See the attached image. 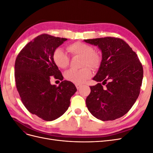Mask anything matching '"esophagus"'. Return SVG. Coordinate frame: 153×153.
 <instances>
[{"label":"esophagus","instance_id":"esophagus-1","mask_svg":"<svg viewBox=\"0 0 153 153\" xmlns=\"http://www.w3.org/2000/svg\"><path fill=\"white\" fill-rule=\"evenodd\" d=\"M75 86H76V89H77L78 90H79V89H80V88H81V87H82V85H79V84H76Z\"/></svg>","mask_w":153,"mask_h":153}]
</instances>
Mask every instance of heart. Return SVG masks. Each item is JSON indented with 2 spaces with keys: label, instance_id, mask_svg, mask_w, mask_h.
Listing matches in <instances>:
<instances>
[{
  "label": "heart",
  "instance_id": "heart-1",
  "mask_svg": "<svg viewBox=\"0 0 153 153\" xmlns=\"http://www.w3.org/2000/svg\"><path fill=\"white\" fill-rule=\"evenodd\" d=\"M68 50L73 55L82 57V66L84 67L81 69H71L66 72V80L76 84H82L91 76L92 71L89 66L94 69L100 67L101 62V55L94 52L92 46L85 43L77 41L68 47ZM53 61L58 68H66L69 64V58L66 53L61 48H57L53 53Z\"/></svg>",
  "mask_w": 153,
  "mask_h": 153
}]
</instances>
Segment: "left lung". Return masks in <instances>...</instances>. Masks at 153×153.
I'll return each instance as SVG.
<instances>
[{"mask_svg": "<svg viewBox=\"0 0 153 153\" xmlns=\"http://www.w3.org/2000/svg\"><path fill=\"white\" fill-rule=\"evenodd\" d=\"M84 41L98 46L102 53L100 66L92 78L102 84L90 87L87 107L93 116L103 121L121 117L139 96L143 79L142 64L136 53L121 39L106 37Z\"/></svg>", "mask_w": 153, "mask_h": 153, "instance_id": "obj_1", "label": "left lung"}]
</instances>
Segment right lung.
<instances>
[{
  "instance_id": "1",
  "label": "right lung",
  "mask_w": 153,
  "mask_h": 153,
  "mask_svg": "<svg viewBox=\"0 0 153 153\" xmlns=\"http://www.w3.org/2000/svg\"><path fill=\"white\" fill-rule=\"evenodd\" d=\"M66 38L41 34L27 44L18 55L15 64L17 91L25 108L31 114L52 121L65 113L76 88L63 80L53 61L54 50ZM62 80L59 86L50 84V76Z\"/></svg>"
}]
</instances>
